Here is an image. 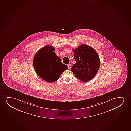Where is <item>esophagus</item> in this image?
<instances>
[{
	"instance_id": "esophagus-1",
	"label": "esophagus",
	"mask_w": 131,
	"mask_h": 131,
	"mask_svg": "<svg viewBox=\"0 0 131 131\" xmlns=\"http://www.w3.org/2000/svg\"><path fill=\"white\" fill-rule=\"evenodd\" d=\"M68 69H70L71 68V65L70 64H69L68 65Z\"/></svg>"
}]
</instances>
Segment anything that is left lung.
<instances>
[{
	"label": "left lung",
	"instance_id": "left-lung-1",
	"mask_svg": "<svg viewBox=\"0 0 131 131\" xmlns=\"http://www.w3.org/2000/svg\"><path fill=\"white\" fill-rule=\"evenodd\" d=\"M73 51L76 63L71 67V71L81 81H89L95 77L100 66L98 53L91 47L84 44Z\"/></svg>",
	"mask_w": 131,
	"mask_h": 131
}]
</instances>
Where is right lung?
Here are the masks:
<instances>
[{
  "instance_id": "add662e5",
  "label": "right lung",
  "mask_w": 131,
  "mask_h": 131,
  "mask_svg": "<svg viewBox=\"0 0 131 131\" xmlns=\"http://www.w3.org/2000/svg\"><path fill=\"white\" fill-rule=\"evenodd\" d=\"M52 46L47 45L39 50L33 60L35 70L42 80L49 83L56 81L60 75L68 69L54 52Z\"/></svg>"
}]
</instances>
